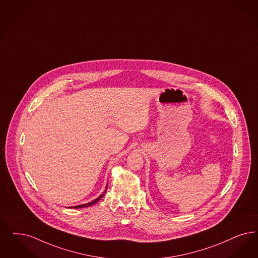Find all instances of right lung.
I'll list each match as a JSON object with an SVG mask.
<instances>
[{"label": "right lung", "mask_w": 258, "mask_h": 258, "mask_svg": "<svg viewBox=\"0 0 258 258\" xmlns=\"http://www.w3.org/2000/svg\"><path fill=\"white\" fill-rule=\"evenodd\" d=\"M106 190H107V185H106V187H105V190L103 191V194H102L101 196L98 197L97 199H95V200L92 201V202H90V203H88V204H83V205H80V206H72V207H70V208H83V207H88V206H93V205H95L97 202H99V201H100V200L103 198V195H104V193L106 192Z\"/></svg>", "instance_id": "1"}]
</instances>
